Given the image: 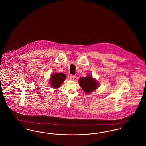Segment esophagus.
Masks as SVG:
<instances>
[{
	"mask_svg": "<svg viewBox=\"0 0 146 146\" xmlns=\"http://www.w3.org/2000/svg\"><path fill=\"white\" fill-rule=\"evenodd\" d=\"M76 78V76H73V75H70V80H74Z\"/></svg>",
	"mask_w": 146,
	"mask_h": 146,
	"instance_id": "34e87169",
	"label": "esophagus"
}]
</instances>
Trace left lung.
Returning <instances> with one entry per match:
<instances>
[{
	"label": "left lung",
	"instance_id": "left-lung-1",
	"mask_svg": "<svg viewBox=\"0 0 146 146\" xmlns=\"http://www.w3.org/2000/svg\"><path fill=\"white\" fill-rule=\"evenodd\" d=\"M79 83L82 89L86 94H89L96 90L99 85L97 80L94 78L91 74L86 77H82L79 79Z\"/></svg>",
	"mask_w": 146,
	"mask_h": 146
}]
</instances>
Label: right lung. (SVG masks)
<instances>
[{"label":"right lung","instance_id":"add662e5","mask_svg":"<svg viewBox=\"0 0 146 146\" xmlns=\"http://www.w3.org/2000/svg\"><path fill=\"white\" fill-rule=\"evenodd\" d=\"M66 78V74L62 73H53L50 78L49 83L51 87L57 89L62 84Z\"/></svg>","mask_w":146,"mask_h":146}]
</instances>
